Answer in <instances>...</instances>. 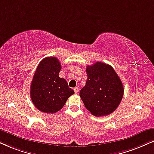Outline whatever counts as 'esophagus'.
Returning <instances> with one entry per match:
<instances>
[{
  "label": "esophagus",
  "mask_w": 154,
  "mask_h": 154,
  "mask_svg": "<svg viewBox=\"0 0 154 154\" xmlns=\"http://www.w3.org/2000/svg\"><path fill=\"white\" fill-rule=\"evenodd\" d=\"M74 91H75V94H77V93L79 92V89L77 87H75V88H74Z\"/></svg>",
  "instance_id": "34e87169"
}]
</instances>
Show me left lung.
Instances as JSON below:
<instances>
[{"label": "left lung", "mask_w": 154, "mask_h": 154, "mask_svg": "<svg viewBox=\"0 0 154 154\" xmlns=\"http://www.w3.org/2000/svg\"><path fill=\"white\" fill-rule=\"evenodd\" d=\"M86 85L79 96L87 110L96 116H107L118 107L123 98L122 81L112 66L101 62L87 66Z\"/></svg>", "instance_id": "1"}]
</instances>
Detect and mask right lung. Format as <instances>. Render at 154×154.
<instances>
[{
	"instance_id": "add662e5",
	"label": "right lung",
	"mask_w": 154,
	"mask_h": 154,
	"mask_svg": "<svg viewBox=\"0 0 154 154\" xmlns=\"http://www.w3.org/2000/svg\"><path fill=\"white\" fill-rule=\"evenodd\" d=\"M61 64L57 58H45L39 64L30 85V97L35 107L42 112H57L75 94L66 79L60 78Z\"/></svg>"
}]
</instances>
